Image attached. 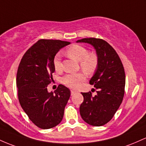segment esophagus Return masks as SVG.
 Instances as JSON below:
<instances>
[{
  "label": "esophagus",
  "instance_id": "obj_1",
  "mask_svg": "<svg viewBox=\"0 0 146 146\" xmlns=\"http://www.w3.org/2000/svg\"><path fill=\"white\" fill-rule=\"evenodd\" d=\"M75 92H76V91H75V90H71V94L72 95H73Z\"/></svg>",
  "mask_w": 146,
  "mask_h": 146
}]
</instances>
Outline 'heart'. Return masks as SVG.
<instances>
[{"label":"heart","mask_w":146,"mask_h":146,"mask_svg":"<svg viewBox=\"0 0 146 146\" xmlns=\"http://www.w3.org/2000/svg\"><path fill=\"white\" fill-rule=\"evenodd\" d=\"M67 54L72 58L79 61L80 66L87 73H92L94 71L98 64V58L94 53H88L86 47L79 45H73L67 50ZM53 65L56 71L62 70L60 54H56L53 59ZM86 79L83 72L68 74L63 78V83L66 86L71 88H76Z\"/></svg>","instance_id":"1"}]
</instances>
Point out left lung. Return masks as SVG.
Segmentation results:
<instances>
[{
  "mask_svg": "<svg viewBox=\"0 0 146 146\" xmlns=\"http://www.w3.org/2000/svg\"><path fill=\"white\" fill-rule=\"evenodd\" d=\"M76 42H86L96 50L98 64L90 83L96 89V95L81 92L83 102L80 114L87 123L104 125L112 119L124 96L125 75L120 58L114 49L103 39L88 38Z\"/></svg>",
  "mask_w": 146,
  "mask_h": 146,
  "instance_id": "1",
  "label": "left lung"
}]
</instances>
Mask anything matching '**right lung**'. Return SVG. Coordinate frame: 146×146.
<instances>
[{
    "instance_id": "right-lung-1",
    "label": "right lung",
    "mask_w": 146,
    "mask_h": 146,
    "mask_svg": "<svg viewBox=\"0 0 146 146\" xmlns=\"http://www.w3.org/2000/svg\"><path fill=\"white\" fill-rule=\"evenodd\" d=\"M70 42L41 39L25 53L18 68L16 87L22 108L31 121L41 129L59 124L70 90L60 84L54 93L47 87L53 81L54 57Z\"/></svg>"
}]
</instances>
